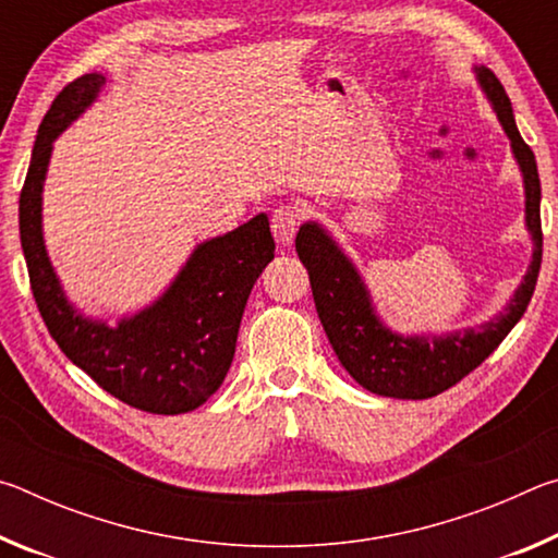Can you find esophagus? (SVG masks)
<instances>
[{
    "label": "esophagus",
    "instance_id": "esophagus-1",
    "mask_svg": "<svg viewBox=\"0 0 558 558\" xmlns=\"http://www.w3.org/2000/svg\"><path fill=\"white\" fill-rule=\"evenodd\" d=\"M300 221H302V214L295 209V206H278L270 216V229H272V235H276V241L280 245H290L300 229Z\"/></svg>",
    "mask_w": 558,
    "mask_h": 558
}]
</instances>
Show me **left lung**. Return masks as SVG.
Segmentation results:
<instances>
[{
	"instance_id": "8db88e82",
	"label": "left lung",
	"mask_w": 558,
	"mask_h": 558,
	"mask_svg": "<svg viewBox=\"0 0 558 558\" xmlns=\"http://www.w3.org/2000/svg\"><path fill=\"white\" fill-rule=\"evenodd\" d=\"M480 88L497 112L507 132L512 155L524 182V223L532 235L534 251L522 282L509 298L505 310L487 323L448 335H399L384 325L374 307L372 292L359 276L352 258L339 248L323 223L305 221L300 226L295 251L310 272L315 307L329 344L349 376L366 391L389 399H430L462 376L477 369L495 352L499 342L522 319L529 300L534 295L542 268V184L536 159L522 140L509 102L497 75L480 65L475 69Z\"/></svg>"
}]
</instances>
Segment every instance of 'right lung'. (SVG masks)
Wrapping results in <instances>:
<instances>
[{"mask_svg":"<svg viewBox=\"0 0 558 558\" xmlns=\"http://www.w3.org/2000/svg\"><path fill=\"white\" fill-rule=\"evenodd\" d=\"M106 86L102 73L69 83L46 112L19 196V235L32 292L56 344L100 389L132 409L177 415L199 409L223 384L253 286L276 256L266 214L196 245L177 278L118 325L93 319L65 298L44 243L41 204L53 140Z\"/></svg>","mask_w":558,"mask_h":558,"instance_id":"obj_1","label":"right lung"}]
</instances>
